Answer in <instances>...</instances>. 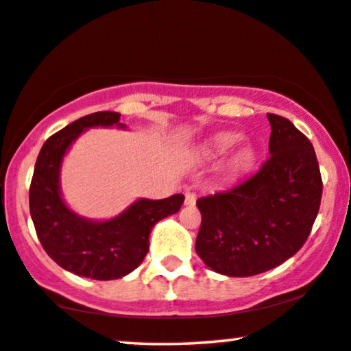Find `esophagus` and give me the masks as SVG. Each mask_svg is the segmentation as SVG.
Returning <instances> with one entry per match:
<instances>
[{
    "instance_id": "esophagus-1",
    "label": "esophagus",
    "mask_w": 351,
    "mask_h": 351,
    "mask_svg": "<svg viewBox=\"0 0 351 351\" xmlns=\"http://www.w3.org/2000/svg\"><path fill=\"white\" fill-rule=\"evenodd\" d=\"M195 200H197V195H195V193H191V191H188L184 195V204L189 205V207H193V205H195Z\"/></svg>"
}]
</instances>
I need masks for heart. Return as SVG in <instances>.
I'll return each mask as SVG.
<instances>
[{
    "instance_id": "1",
    "label": "heart",
    "mask_w": 351,
    "mask_h": 351,
    "mask_svg": "<svg viewBox=\"0 0 351 351\" xmlns=\"http://www.w3.org/2000/svg\"><path fill=\"white\" fill-rule=\"evenodd\" d=\"M242 139L241 134L237 133H219L217 136L210 138L207 144H205V154L208 157H218L223 154L230 152L232 147L237 146ZM254 162V151L250 147H242L241 151H237L230 160V171L231 173H241L245 168L250 167V163Z\"/></svg>"
}]
</instances>
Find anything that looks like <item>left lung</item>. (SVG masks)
<instances>
[{
  "mask_svg": "<svg viewBox=\"0 0 351 351\" xmlns=\"http://www.w3.org/2000/svg\"><path fill=\"white\" fill-rule=\"evenodd\" d=\"M269 154L234 188L197 200L195 252L215 273L247 278L295 255L319 212L322 181L310 139L284 117L266 114Z\"/></svg>",
  "mask_w": 351,
  "mask_h": 351,
  "instance_id": "8db88e82",
  "label": "left lung"
}]
</instances>
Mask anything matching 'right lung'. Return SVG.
Segmentation results:
<instances>
[{
    "mask_svg": "<svg viewBox=\"0 0 351 351\" xmlns=\"http://www.w3.org/2000/svg\"><path fill=\"white\" fill-rule=\"evenodd\" d=\"M96 127H119V112H95L75 120L43 144L30 184V215L36 236L60 268L77 276L110 281L136 269L149 250L154 224L176 213L183 194L138 199L115 218L97 221L77 215L60 194V167L72 143Z\"/></svg>",
    "mask_w": 351,
    "mask_h": 351,
    "instance_id": "right-lung-1",
    "label": "right lung"
}]
</instances>
